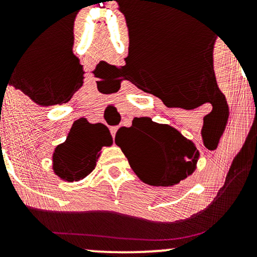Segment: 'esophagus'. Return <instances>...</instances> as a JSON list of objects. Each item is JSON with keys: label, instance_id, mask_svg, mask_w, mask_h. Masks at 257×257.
Returning a JSON list of instances; mask_svg holds the SVG:
<instances>
[{"label": "esophagus", "instance_id": "obj_1", "mask_svg": "<svg viewBox=\"0 0 257 257\" xmlns=\"http://www.w3.org/2000/svg\"><path fill=\"white\" fill-rule=\"evenodd\" d=\"M117 129H118V126H112V128H110L112 138H114V135H116V133H117Z\"/></svg>", "mask_w": 257, "mask_h": 257}]
</instances>
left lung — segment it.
Returning <instances> with one entry per match:
<instances>
[{
  "label": "left lung",
  "mask_w": 257,
  "mask_h": 257,
  "mask_svg": "<svg viewBox=\"0 0 257 257\" xmlns=\"http://www.w3.org/2000/svg\"><path fill=\"white\" fill-rule=\"evenodd\" d=\"M117 144L141 181L151 186H173L196 169L199 152L194 144L168 124L149 117L133 119L116 134Z\"/></svg>",
  "instance_id": "8db88e82"
}]
</instances>
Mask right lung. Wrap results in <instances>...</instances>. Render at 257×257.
Listing matches in <instances>:
<instances>
[{"label": "right lung", "instance_id": "obj_1", "mask_svg": "<svg viewBox=\"0 0 257 257\" xmlns=\"http://www.w3.org/2000/svg\"><path fill=\"white\" fill-rule=\"evenodd\" d=\"M110 145L112 137L104 124L76 120L65 143L55 147L53 170L65 181H79L94 170L101 147Z\"/></svg>", "mask_w": 257, "mask_h": 257}]
</instances>
